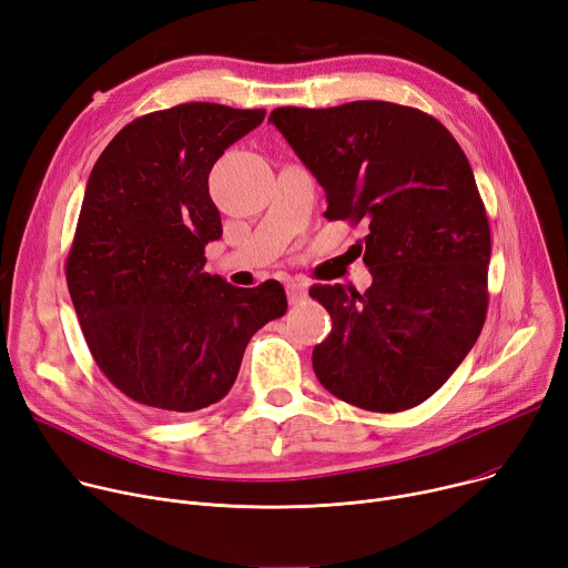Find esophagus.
<instances>
[{"label":"esophagus","mask_w":568,"mask_h":568,"mask_svg":"<svg viewBox=\"0 0 568 568\" xmlns=\"http://www.w3.org/2000/svg\"><path fill=\"white\" fill-rule=\"evenodd\" d=\"M285 292H287L290 304H298V301H304L308 296V283L301 278H292V281H287Z\"/></svg>","instance_id":"esophagus-1"}]
</instances>
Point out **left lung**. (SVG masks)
I'll return each instance as SVG.
<instances>
[{"label":"left lung","mask_w":568,"mask_h":568,"mask_svg":"<svg viewBox=\"0 0 568 568\" xmlns=\"http://www.w3.org/2000/svg\"><path fill=\"white\" fill-rule=\"evenodd\" d=\"M270 121L322 184L324 216L369 231L363 294L311 287L333 320L313 349L320 384L365 410L418 406L468 356L488 306L490 231L462 145L429 113L382 100L278 106Z\"/></svg>","instance_id":"obj_1"}]
</instances>
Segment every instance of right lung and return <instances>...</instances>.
<instances>
[{"label":"right lung","instance_id":"add662e5","mask_svg":"<svg viewBox=\"0 0 568 568\" xmlns=\"http://www.w3.org/2000/svg\"><path fill=\"white\" fill-rule=\"evenodd\" d=\"M264 109L189 102L125 125L98 158L65 260L87 345L106 379L160 413H192L233 388L251 335L287 311L278 281L210 276L221 237L207 175Z\"/></svg>","mask_w":568,"mask_h":568}]
</instances>
